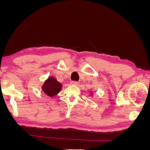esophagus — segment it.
<instances>
[{"label": "esophagus", "mask_w": 150, "mask_h": 150, "mask_svg": "<svg viewBox=\"0 0 150 150\" xmlns=\"http://www.w3.org/2000/svg\"><path fill=\"white\" fill-rule=\"evenodd\" d=\"M71 84L78 86L79 84V82H78V81H72V82H71Z\"/></svg>", "instance_id": "esophagus-1"}]
</instances>
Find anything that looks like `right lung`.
<instances>
[{"label": "right lung", "instance_id": "right-lung-1", "mask_svg": "<svg viewBox=\"0 0 150 150\" xmlns=\"http://www.w3.org/2000/svg\"><path fill=\"white\" fill-rule=\"evenodd\" d=\"M42 91L50 97L54 96L60 92L62 85L53 77L49 78L45 81L42 86Z\"/></svg>", "mask_w": 150, "mask_h": 150}]
</instances>
